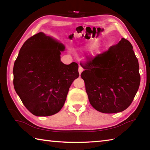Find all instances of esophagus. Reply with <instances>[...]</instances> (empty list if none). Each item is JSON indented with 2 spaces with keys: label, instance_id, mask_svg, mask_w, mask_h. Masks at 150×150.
I'll return each instance as SVG.
<instances>
[{
  "label": "esophagus",
  "instance_id": "esophagus-1",
  "mask_svg": "<svg viewBox=\"0 0 150 150\" xmlns=\"http://www.w3.org/2000/svg\"><path fill=\"white\" fill-rule=\"evenodd\" d=\"M83 67H81V66H79V73L80 75L81 74V73L83 72Z\"/></svg>",
  "mask_w": 150,
  "mask_h": 150
}]
</instances>
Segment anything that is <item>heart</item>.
<instances>
[{"instance_id": "heart-1", "label": "heart", "mask_w": 150, "mask_h": 150, "mask_svg": "<svg viewBox=\"0 0 150 150\" xmlns=\"http://www.w3.org/2000/svg\"><path fill=\"white\" fill-rule=\"evenodd\" d=\"M99 45H100V43H98L96 41L90 42L85 45V49L87 50H92L95 49L96 47H97ZM98 53H99V52H98V50L96 51V54H98Z\"/></svg>"}]
</instances>
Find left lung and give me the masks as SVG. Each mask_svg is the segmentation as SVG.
Here are the masks:
<instances>
[{
	"label": "left lung",
	"mask_w": 150,
	"mask_h": 150,
	"mask_svg": "<svg viewBox=\"0 0 150 150\" xmlns=\"http://www.w3.org/2000/svg\"><path fill=\"white\" fill-rule=\"evenodd\" d=\"M85 81L91 105L103 113L122 112L131 105L140 83L138 60L124 38L85 65Z\"/></svg>",
	"instance_id": "8db88e82"
}]
</instances>
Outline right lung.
<instances>
[{
	"mask_svg": "<svg viewBox=\"0 0 150 150\" xmlns=\"http://www.w3.org/2000/svg\"><path fill=\"white\" fill-rule=\"evenodd\" d=\"M63 44L39 32L28 39L20 48L13 68L14 87L22 103L37 116L57 113L64 105L75 79L77 63L65 65L61 61Z\"/></svg>",
	"mask_w": 150,
	"mask_h": 150,
	"instance_id": "right-lung-1",
	"label": "right lung"
}]
</instances>
